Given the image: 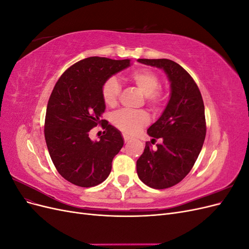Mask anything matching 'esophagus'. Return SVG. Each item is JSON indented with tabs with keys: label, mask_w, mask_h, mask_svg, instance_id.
Wrapping results in <instances>:
<instances>
[{
	"label": "esophagus",
	"mask_w": 249,
	"mask_h": 249,
	"mask_svg": "<svg viewBox=\"0 0 249 249\" xmlns=\"http://www.w3.org/2000/svg\"><path fill=\"white\" fill-rule=\"evenodd\" d=\"M124 142H125V143H127V142H129V141L131 140V137L126 136V135H124Z\"/></svg>",
	"instance_id": "1"
}]
</instances>
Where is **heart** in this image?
Masks as SVG:
<instances>
[{"label": "heart", "mask_w": 249, "mask_h": 249, "mask_svg": "<svg viewBox=\"0 0 249 249\" xmlns=\"http://www.w3.org/2000/svg\"><path fill=\"white\" fill-rule=\"evenodd\" d=\"M129 79L140 91L144 93L145 102L150 108L156 110L161 106L163 102V96L159 90L161 81L157 73L146 69H141L131 72ZM120 92H122V87L115 78L112 77L105 81L102 87V96L104 103L107 106H115ZM148 115L144 111L122 109L112 115L113 124L120 131L129 135L139 132L143 126L148 124Z\"/></svg>", "instance_id": "1"}]
</instances>
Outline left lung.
<instances>
[{"label":"left lung","mask_w":249,"mask_h":249,"mask_svg":"<svg viewBox=\"0 0 249 249\" xmlns=\"http://www.w3.org/2000/svg\"><path fill=\"white\" fill-rule=\"evenodd\" d=\"M146 65L163 69L171 83L170 100L163 114L150 125L149 141L137 160V175L154 189L178 184L192 169L206 138L205 106L196 83L182 66L169 59H138ZM154 144V143H153Z\"/></svg>","instance_id":"obj_1"}]
</instances>
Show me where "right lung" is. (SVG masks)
I'll return each mask as SVG.
<instances>
[{"mask_svg":"<svg viewBox=\"0 0 249 249\" xmlns=\"http://www.w3.org/2000/svg\"><path fill=\"white\" fill-rule=\"evenodd\" d=\"M131 60L89 57L69 67L59 78L49 99L44 138L57 171L79 187H94L108 178L112 161L124 145L120 132L102 119V87L112 74L130 66ZM105 129L100 141L89 132Z\"/></svg>","mask_w":249,"mask_h":249,"instance_id":"right-lung-1","label":"right lung"}]
</instances>
